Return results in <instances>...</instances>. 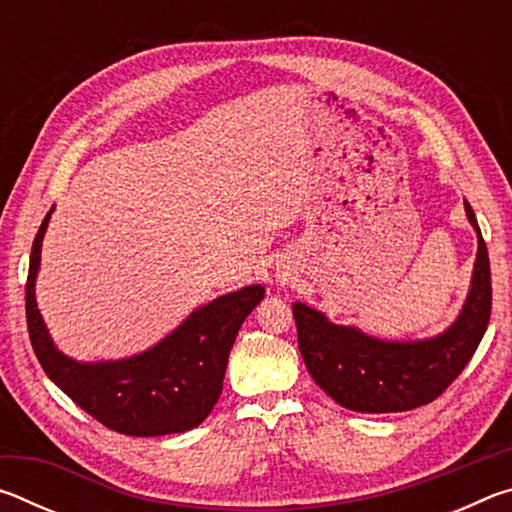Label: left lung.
<instances>
[{
  "mask_svg": "<svg viewBox=\"0 0 512 512\" xmlns=\"http://www.w3.org/2000/svg\"><path fill=\"white\" fill-rule=\"evenodd\" d=\"M467 219L479 235L472 289L456 323L445 334L418 343L370 339L354 327L332 325L316 309L296 302L298 348L309 375L334 402L359 413L411 411L452 386L479 348L492 311L488 248L474 210Z\"/></svg>",
  "mask_w": 512,
  "mask_h": 512,
  "instance_id": "left-lung-1",
  "label": "left lung"
}]
</instances>
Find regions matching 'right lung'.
<instances>
[{
  "mask_svg": "<svg viewBox=\"0 0 512 512\" xmlns=\"http://www.w3.org/2000/svg\"><path fill=\"white\" fill-rule=\"evenodd\" d=\"M49 216L33 239L24 296L29 339L42 370L69 400L112 431L164 436L194 429L219 402L232 343L246 316L262 302L264 287L253 284L212 300L162 343L133 359L72 361L51 343L33 291Z\"/></svg>",
  "mask_w": 512,
  "mask_h": 512,
  "instance_id": "right-lung-1",
  "label": "right lung"
}]
</instances>
